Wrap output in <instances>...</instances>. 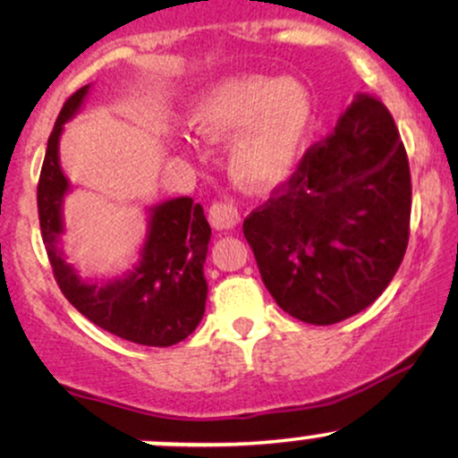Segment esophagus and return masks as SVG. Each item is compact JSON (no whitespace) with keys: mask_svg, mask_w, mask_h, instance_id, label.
<instances>
[{"mask_svg":"<svg viewBox=\"0 0 458 458\" xmlns=\"http://www.w3.org/2000/svg\"><path fill=\"white\" fill-rule=\"evenodd\" d=\"M208 222L215 230H233L241 224V213L233 202L224 199V202H215L208 211Z\"/></svg>","mask_w":458,"mask_h":458,"instance_id":"1","label":"esophagus"}]
</instances>
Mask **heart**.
Segmentation results:
<instances>
[{
    "label": "heart",
    "mask_w": 458,
    "mask_h": 458,
    "mask_svg": "<svg viewBox=\"0 0 458 458\" xmlns=\"http://www.w3.org/2000/svg\"><path fill=\"white\" fill-rule=\"evenodd\" d=\"M312 123L308 92L295 81L234 75L189 103L185 124L202 141L228 140L230 176L245 189H269L291 174Z\"/></svg>",
    "instance_id": "heart-1"
}]
</instances>
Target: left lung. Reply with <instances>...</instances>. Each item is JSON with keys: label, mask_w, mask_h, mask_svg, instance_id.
<instances>
[{"label": "left lung", "mask_w": 458, "mask_h": 458, "mask_svg": "<svg viewBox=\"0 0 458 458\" xmlns=\"http://www.w3.org/2000/svg\"><path fill=\"white\" fill-rule=\"evenodd\" d=\"M411 176L390 112L360 94L291 181L243 222L267 291L291 317L334 325L375 301L409 241Z\"/></svg>", "instance_id": "obj_1"}]
</instances>
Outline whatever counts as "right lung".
Returning <instances> with one entry per match:
<instances>
[{"instance_id": "add662e5", "label": "right lung", "mask_w": 458, "mask_h": 458, "mask_svg": "<svg viewBox=\"0 0 458 458\" xmlns=\"http://www.w3.org/2000/svg\"><path fill=\"white\" fill-rule=\"evenodd\" d=\"M90 86L64 103L47 141L38 181V217L54 276L62 293L94 325L144 346H172L198 327L207 306L204 262L211 225L191 198H172L148 207L140 259L123 276L83 280L62 250L64 198L71 182L60 165L64 124L79 114Z\"/></svg>"}]
</instances>
